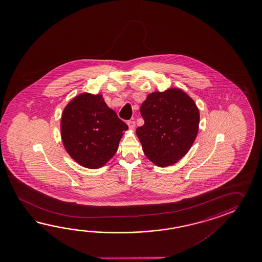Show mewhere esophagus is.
<instances>
[{"instance_id":"34e87169","label":"esophagus","mask_w":262,"mask_h":262,"mask_svg":"<svg viewBox=\"0 0 262 262\" xmlns=\"http://www.w3.org/2000/svg\"><path fill=\"white\" fill-rule=\"evenodd\" d=\"M127 124H128L130 129H135V127H136V123L134 121H128Z\"/></svg>"}]
</instances>
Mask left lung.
Here are the masks:
<instances>
[{
	"label": "left lung",
	"mask_w": 262,
	"mask_h": 262,
	"mask_svg": "<svg viewBox=\"0 0 262 262\" xmlns=\"http://www.w3.org/2000/svg\"><path fill=\"white\" fill-rule=\"evenodd\" d=\"M144 124L136 130L145 156L158 167L174 165L195 141L200 112L184 91L154 92L140 106Z\"/></svg>",
	"instance_id": "obj_1"
}]
</instances>
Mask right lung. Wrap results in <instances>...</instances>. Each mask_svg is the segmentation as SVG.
Segmentation results:
<instances>
[{"mask_svg":"<svg viewBox=\"0 0 262 262\" xmlns=\"http://www.w3.org/2000/svg\"><path fill=\"white\" fill-rule=\"evenodd\" d=\"M128 126L102 95L76 96L61 114L62 143L69 156L87 168L103 167L116 154L123 131Z\"/></svg>","mask_w":262,"mask_h":262,"instance_id":"obj_1","label":"right lung"}]
</instances>
